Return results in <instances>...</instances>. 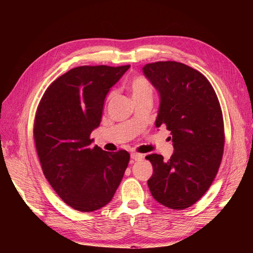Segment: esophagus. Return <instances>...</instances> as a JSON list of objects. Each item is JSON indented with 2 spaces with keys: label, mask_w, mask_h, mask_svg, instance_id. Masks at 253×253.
I'll list each match as a JSON object with an SVG mask.
<instances>
[{
  "label": "esophagus",
  "mask_w": 253,
  "mask_h": 253,
  "mask_svg": "<svg viewBox=\"0 0 253 253\" xmlns=\"http://www.w3.org/2000/svg\"><path fill=\"white\" fill-rule=\"evenodd\" d=\"M130 158L133 160V161H140L142 158H143V155L142 154H140V153H131L130 154Z\"/></svg>",
  "instance_id": "obj_1"
}]
</instances>
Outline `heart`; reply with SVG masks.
<instances>
[{
    "instance_id": "1",
    "label": "heart",
    "mask_w": 253,
    "mask_h": 253,
    "mask_svg": "<svg viewBox=\"0 0 253 253\" xmlns=\"http://www.w3.org/2000/svg\"><path fill=\"white\" fill-rule=\"evenodd\" d=\"M128 89H129V92L132 96L133 101L143 99V98H152L153 95V88L151 84H150L146 78L143 77H135L128 85ZM114 92H111L107 95V100L113 98Z\"/></svg>"
}]
</instances>
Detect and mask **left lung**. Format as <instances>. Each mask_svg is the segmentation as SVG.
<instances>
[{
	"label": "left lung",
	"instance_id": "left-lung-1",
	"mask_svg": "<svg viewBox=\"0 0 253 253\" xmlns=\"http://www.w3.org/2000/svg\"><path fill=\"white\" fill-rule=\"evenodd\" d=\"M160 95L155 126L170 131L174 153L146 157L153 166L148 180L151 195L164 207L184 210L211 186L224 151V123L215 91L196 69L178 62H157L142 67Z\"/></svg>",
	"mask_w": 253,
	"mask_h": 253
}]
</instances>
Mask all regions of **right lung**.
Instances as JSON below:
<instances>
[{
  "instance_id": "right-lung-1",
  "label": "right lung",
  "mask_w": 253,
  "mask_h": 253,
  "mask_svg": "<svg viewBox=\"0 0 253 253\" xmlns=\"http://www.w3.org/2000/svg\"><path fill=\"white\" fill-rule=\"evenodd\" d=\"M129 67L73 68L50 84L38 106L34 136L42 170L58 197L77 211L106 206L129 162L125 150L106 152L90 139L107 93Z\"/></svg>"
}]
</instances>
